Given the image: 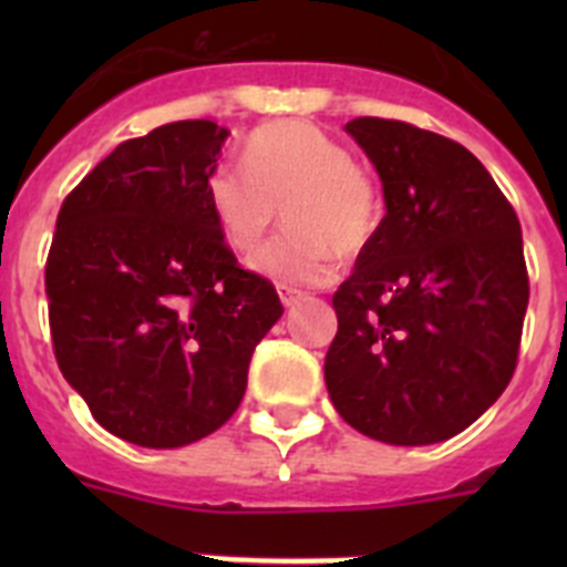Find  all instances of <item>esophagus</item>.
<instances>
[{"label":"esophagus","mask_w":567,"mask_h":567,"mask_svg":"<svg viewBox=\"0 0 567 567\" xmlns=\"http://www.w3.org/2000/svg\"><path fill=\"white\" fill-rule=\"evenodd\" d=\"M278 295L284 307H295V303H300V300L307 298L300 289H292V287H278Z\"/></svg>","instance_id":"obj_1"}]
</instances>
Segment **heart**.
<instances>
[{
    "label": "heart",
    "instance_id": "b5f03b06",
    "mask_svg": "<svg viewBox=\"0 0 567 567\" xmlns=\"http://www.w3.org/2000/svg\"><path fill=\"white\" fill-rule=\"evenodd\" d=\"M209 209L224 240L249 255L284 209L287 233L260 249L252 267L280 284H323L334 252L358 258L383 227V193L352 153L309 122H272L252 130L240 164L215 167Z\"/></svg>",
    "mask_w": 567,
    "mask_h": 567
}]
</instances>
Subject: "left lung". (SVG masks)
I'll return each instance as SVG.
<instances>
[{"instance_id": "1", "label": "left lung", "mask_w": 567, "mask_h": 567, "mask_svg": "<svg viewBox=\"0 0 567 567\" xmlns=\"http://www.w3.org/2000/svg\"><path fill=\"white\" fill-rule=\"evenodd\" d=\"M346 133L378 167L385 215L332 295L329 398L365 437L440 443L468 429L517 369L528 309L519 218L445 135L374 115Z\"/></svg>"}]
</instances>
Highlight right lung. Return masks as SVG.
Here are the masks:
<instances>
[{
	"label": "right lung",
	"mask_w": 567,
	"mask_h": 567,
	"mask_svg": "<svg viewBox=\"0 0 567 567\" xmlns=\"http://www.w3.org/2000/svg\"><path fill=\"white\" fill-rule=\"evenodd\" d=\"M227 130L207 118L127 138L64 198L44 267L53 354L110 434L178 449L221 429L255 346L284 315L209 209Z\"/></svg>",
	"instance_id": "right-lung-1"
}]
</instances>
